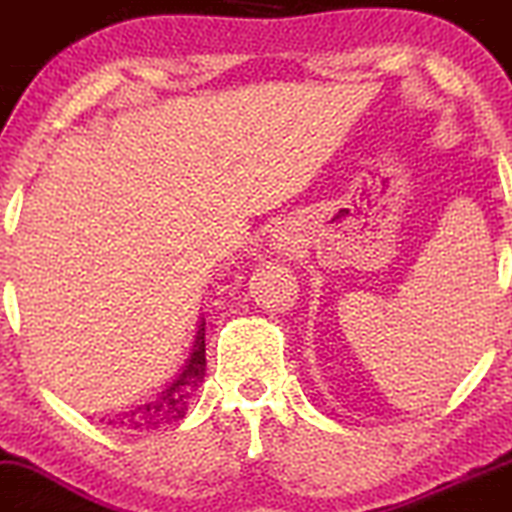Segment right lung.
<instances>
[{
  "instance_id": "1",
  "label": "right lung",
  "mask_w": 512,
  "mask_h": 512,
  "mask_svg": "<svg viewBox=\"0 0 512 512\" xmlns=\"http://www.w3.org/2000/svg\"><path fill=\"white\" fill-rule=\"evenodd\" d=\"M205 367V317H200L195 345H192L185 370L162 393H157L150 403L124 410L117 418L109 420V425H117V428L124 430H137L140 433V430L165 428V425L182 420L187 415V408H190L192 400L197 398V390H200L202 380H205Z\"/></svg>"
}]
</instances>
